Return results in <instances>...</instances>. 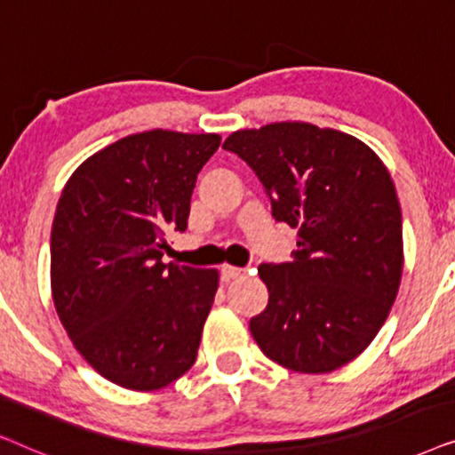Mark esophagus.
Wrapping results in <instances>:
<instances>
[{
  "label": "esophagus",
  "mask_w": 455,
  "mask_h": 455,
  "mask_svg": "<svg viewBox=\"0 0 455 455\" xmlns=\"http://www.w3.org/2000/svg\"><path fill=\"white\" fill-rule=\"evenodd\" d=\"M246 273V269H242V267H232V265H223L221 267V275L226 279H235V277H242Z\"/></svg>",
  "instance_id": "1"
}]
</instances>
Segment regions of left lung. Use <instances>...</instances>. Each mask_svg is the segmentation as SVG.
Listing matches in <instances>:
<instances>
[{"mask_svg":"<svg viewBox=\"0 0 455 455\" xmlns=\"http://www.w3.org/2000/svg\"><path fill=\"white\" fill-rule=\"evenodd\" d=\"M298 228L291 263L259 267L269 304L251 333L273 363L323 375L363 354L387 319L403 267L402 209L371 147L333 128L275 122L223 142Z\"/></svg>","mask_w":455,"mask_h":455,"instance_id":"8db88e82","label":"left lung"}]
</instances>
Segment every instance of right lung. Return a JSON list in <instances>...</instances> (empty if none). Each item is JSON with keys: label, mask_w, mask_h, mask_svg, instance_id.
<instances>
[{"label": "right lung", "mask_w": 455, "mask_h": 455, "mask_svg": "<svg viewBox=\"0 0 455 455\" xmlns=\"http://www.w3.org/2000/svg\"><path fill=\"white\" fill-rule=\"evenodd\" d=\"M220 134L148 130L91 155L68 180L52 228L61 325L108 381L161 389L195 364L217 269L165 265L170 229L188 228L196 176Z\"/></svg>", "instance_id": "1"}]
</instances>
